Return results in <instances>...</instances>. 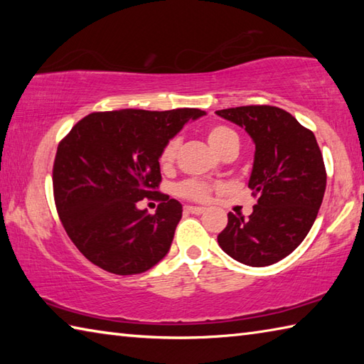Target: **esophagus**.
<instances>
[{
	"label": "esophagus",
	"instance_id": "obj_1",
	"mask_svg": "<svg viewBox=\"0 0 364 364\" xmlns=\"http://www.w3.org/2000/svg\"><path fill=\"white\" fill-rule=\"evenodd\" d=\"M184 210L189 212V213L200 215V213H204V212L207 210V208H205V207H196V205H186V207H184Z\"/></svg>",
	"mask_w": 364,
	"mask_h": 364
}]
</instances>
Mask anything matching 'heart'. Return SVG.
<instances>
[{
	"mask_svg": "<svg viewBox=\"0 0 364 364\" xmlns=\"http://www.w3.org/2000/svg\"><path fill=\"white\" fill-rule=\"evenodd\" d=\"M205 136H207V143L210 144L212 149L217 154H221L231 146L239 147L237 134L234 133L231 128L223 127V125L210 127L207 130ZM178 147H180V139L178 138H171L170 141H167V144L162 147V151H160V156H159V164L164 170H168L173 167L176 154H178ZM210 193H212L210 184L199 180H184L175 186V194L178 197H183V199H189V200H207Z\"/></svg>",
	"mask_w": 364,
	"mask_h": 364,
	"instance_id": "obj_1",
	"label": "heart"
}]
</instances>
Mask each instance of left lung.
<instances>
[{
    "label": "left lung",
    "mask_w": 364,
    "mask_h": 364,
    "mask_svg": "<svg viewBox=\"0 0 364 364\" xmlns=\"http://www.w3.org/2000/svg\"><path fill=\"white\" fill-rule=\"evenodd\" d=\"M255 144L249 188L258 196L249 218L228 213L220 247L249 267H268L299 247L315 223L326 191V168L313 132L273 106L217 110Z\"/></svg>",
    "instance_id": "left-lung-1"
}]
</instances>
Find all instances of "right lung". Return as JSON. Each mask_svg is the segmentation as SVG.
<instances>
[{
	"label": "right lung",
	"instance_id": "1",
	"mask_svg": "<svg viewBox=\"0 0 364 364\" xmlns=\"http://www.w3.org/2000/svg\"><path fill=\"white\" fill-rule=\"evenodd\" d=\"M199 109L93 112L60 141L53 167L59 218L77 249L96 267L127 276L168 254L183 205L159 193V156ZM162 200L154 215L136 204Z\"/></svg>",
	"mask_w": 364,
	"mask_h": 364
}]
</instances>
